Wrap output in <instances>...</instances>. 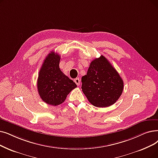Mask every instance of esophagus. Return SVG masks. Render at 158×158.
Wrapping results in <instances>:
<instances>
[{"label": "esophagus", "instance_id": "34e87169", "mask_svg": "<svg viewBox=\"0 0 158 158\" xmlns=\"http://www.w3.org/2000/svg\"><path fill=\"white\" fill-rule=\"evenodd\" d=\"M74 82L75 83V84H76L77 86L80 85V83H81V81L79 79V78H75L74 79Z\"/></svg>", "mask_w": 158, "mask_h": 158}]
</instances>
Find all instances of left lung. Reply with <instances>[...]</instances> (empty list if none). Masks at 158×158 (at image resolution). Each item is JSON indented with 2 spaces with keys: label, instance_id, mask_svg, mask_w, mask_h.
<instances>
[{
  "label": "left lung",
  "instance_id": "left-lung-1",
  "mask_svg": "<svg viewBox=\"0 0 158 158\" xmlns=\"http://www.w3.org/2000/svg\"><path fill=\"white\" fill-rule=\"evenodd\" d=\"M81 81L83 92L96 107H108L114 104L124 86L118 72L103 56L92 61Z\"/></svg>",
  "mask_w": 158,
  "mask_h": 158
}]
</instances>
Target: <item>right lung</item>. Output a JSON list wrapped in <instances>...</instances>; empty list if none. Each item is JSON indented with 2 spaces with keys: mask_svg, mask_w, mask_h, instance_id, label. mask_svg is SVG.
<instances>
[{
  "mask_svg": "<svg viewBox=\"0 0 158 158\" xmlns=\"http://www.w3.org/2000/svg\"><path fill=\"white\" fill-rule=\"evenodd\" d=\"M60 59L58 53L51 52L44 60L37 79L40 98L52 106L63 103L67 95L77 87L76 84L60 70Z\"/></svg>",
  "mask_w": 158,
  "mask_h": 158,
  "instance_id": "add662e5",
  "label": "right lung"
}]
</instances>
